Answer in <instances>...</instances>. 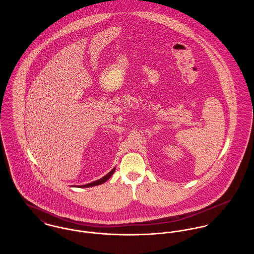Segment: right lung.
I'll return each mask as SVG.
<instances>
[{
	"label": "right lung",
	"mask_w": 254,
	"mask_h": 254,
	"mask_svg": "<svg viewBox=\"0 0 254 254\" xmlns=\"http://www.w3.org/2000/svg\"><path fill=\"white\" fill-rule=\"evenodd\" d=\"M114 171H115V168H113L110 172H109V174H107L105 177H103L102 179H100V180H97V181L93 182V183H90V184H87V185H82V186H80V188H88V187H94V186H98V185H101V184H103V183H105L106 181H108L109 178L111 177V175L114 173Z\"/></svg>",
	"instance_id": "add662e5"
}]
</instances>
